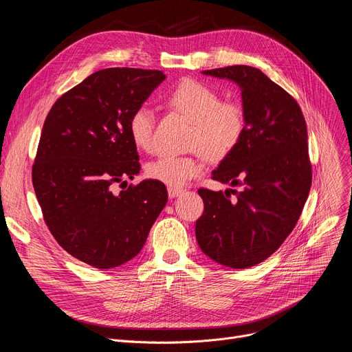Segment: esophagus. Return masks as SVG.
Here are the masks:
<instances>
[{
  "instance_id": "esophagus-1",
  "label": "esophagus",
  "mask_w": 352,
  "mask_h": 352,
  "mask_svg": "<svg viewBox=\"0 0 352 352\" xmlns=\"http://www.w3.org/2000/svg\"><path fill=\"white\" fill-rule=\"evenodd\" d=\"M182 192H184V190H181V188H174V187H168V195H170V198H175V197L181 195Z\"/></svg>"
}]
</instances>
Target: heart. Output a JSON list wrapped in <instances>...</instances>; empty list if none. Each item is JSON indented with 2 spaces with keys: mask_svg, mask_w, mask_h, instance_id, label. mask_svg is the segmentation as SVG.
I'll use <instances>...</instances> for the list:
<instances>
[{
  "mask_svg": "<svg viewBox=\"0 0 352 352\" xmlns=\"http://www.w3.org/2000/svg\"><path fill=\"white\" fill-rule=\"evenodd\" d=\"M166 104L177 113L192 121L190 146L199 148L208 160L227 158L245 133V111L238 101H221L219 92L206 82L184 80L166 97ZM155 116L145 105L133 111L128 131L134 144L144 151L154 145ZM204 171L201 153L192 155H161L148 162L145 173L151 179L168 187H182Z\"/></svg>",
  "mask_w": 352,
  "mask_h": 352,
  "instance_id": "obj_1",
  "label": "heart"
}]
</instances>
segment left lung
I'll return each mask as SVG.
<instances>
[{"mask_svg": "<svg viewBox=\"0 0 352 352\" xmlns=\"http://www.w3.org/2000/svg\"><path fill=\"white\" fill-rule=\"evenodd\" d=\"M202 74L241 88L247 125L241 142L212 171V179L243 190L199 188L204 212L195 236L215 263L250 268L281 247L302 212L312 179L307 124L297 101L258 68L232 65Z\"/></svg>", "mask_w": 352, "mask_h": 352, "instance_id": "1", "label": "left lung"}]
</instances>
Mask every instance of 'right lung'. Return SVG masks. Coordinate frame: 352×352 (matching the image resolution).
Returning <instances> with one entry per match:
<instances>
[{"label":"right lung","mask_w":352,"mask_h":352,"mask_svg":"<svg viewBox=\"0 0 352 352\" xmlns=\"http://www.w3.org/2000/svg\"><path fill=\"white\" fill-rule=\"evenodd\" d=\"M164 80L158 69H101L61 96L45 118L34 191L52 236L91 267L133 260L168 199L155 179L111 190L141 170L128 121Z\"/></svg>","instance_id":"obj_1"}]
</instances>
